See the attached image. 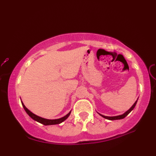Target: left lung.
<instances>
[{"instance_id":"left-lung-1","label":"left lung","mask_w":156,"mask_h":156,"mask_svg":"<svg viewBox=\"0 0 156 156\" xmlns=\"http://www.w3.org/2000/svg\"><path fill=\"white\" fill-rule=\"evenodd\" d=\"M136 103H137V101H136L135 102V103L133 104V105L132 106L131 108H130V109L128 110L127 112H125L123 114L120 115V116H103V115H101V114H99L101 115V116L102 117H104V118H105V119H108V120H112V121H113V120H118V119H123V118H125V117L127 115L129 114V113L131 112L132 110L133 109L134 107H135Z\"/></svg>"}]
</instances>
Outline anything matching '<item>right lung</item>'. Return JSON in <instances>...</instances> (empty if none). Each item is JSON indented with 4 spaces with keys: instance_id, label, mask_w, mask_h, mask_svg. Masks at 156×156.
Segmentation results:
<instances>
[{
    "instance_id": "obj_1",
    "label": "right lung",
    "mask_w": 156,
    "mask_h": 156,
    "mask_svg": "<svg viewBox=\"0 0 156 156\" xmlns=\"http://www.w3.org/2000/svg\"><path fill=\"white\" fill-rule=\"evenodd\" d=\"M21 102H22V101H21ZM22 105H23V108H24V109L25 110V112H26L27 114H28L29 116L33 119V120L37 121V122H39L40 123H42V124L45 125V126L59 124V123H60L62 122H63L64 121H65L66 119H67L68 117H69V116L70 115V113H71V112H70L69 114H67L65 116L62 117V118H60V119H52V120H50V119H46L41 118V117L37 116V115L34 114L33 113H32L30 111H29L26 107H25V106L24 105V104H23V102H22Z\"/></svg>"
}]
</instances>
